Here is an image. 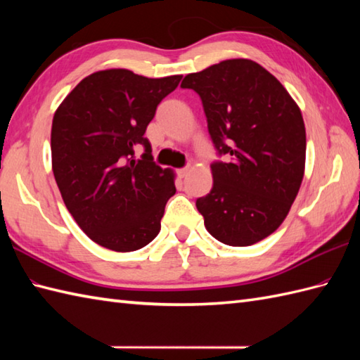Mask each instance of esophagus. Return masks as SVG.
Returning a JSON list of instances; mask_svg holds the SVG:
<instances>
[{
	"mask_svg": "<svg viewBox=\"0 0 360 360\" xmlns=\"http://www.w3.org/2000/svg\"><path fill=\"white\" fill-rule=\"evenodd\" d=\"M188 172H190V167H184V168H179V170H178V174H179V178H186V176L188 174Z\"/></svg>",
	"mask_w": 360,
	"mask_h": 360,
	"instance_id": "34e87169",
	"label": "esophagus"
}]
</instances>
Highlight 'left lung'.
<instances>
[{
    "label": "left lung",
    "instance_id": "1",
    "mask_svg": "<svg viewBox=\"0 0 360 360\" xmlns=\"http://www.w3.org/2000/svg\"><path fill=\"white\" fill-rule=\"evenodd\" d=\"M200 94L209 133L226 162L210 165V193L196 200L209 233L252 246L285 221L307 159L302 111L286 88L248 58L224 60L181 83Z\"/></svg>",
    "mask_w": 360,
    "mask_h": 360
}]
</instances>
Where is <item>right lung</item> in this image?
<instances>
[{
    "instance_id": "right-lung-1",
    "label": "right lung",
    "mask_w": 360,
    "mask_h": 360,
    "mask_svg": "<svg viewBox=\"0 0 360 360\" xmlns=\"http://www.w3.org/2000/svg\"><path fill=\"white\" fill-rule=\"evenodd\" d=\"M181 79L97 71L53 114V178L75 223L98 246L133 252L160 231L165 204L176 193L174 173L153 162L143 134L160 101ZM137 148H144L141 160L134 158Z\"/></svg>"
}]
</instances>
